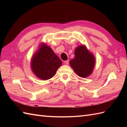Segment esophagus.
Here are the masks:
<instances>
[{"label": "esophagus", "mask_w": 127, "mask_h": 127, "mask_svg": "<svg viewBox=\"0 0 127 127\" xmlns=\"http://www.w3.org/2000/svg\"><path fill=\"white\" fill-rule=\"evenodd\" d=\"M64 63H65L66 65H68V64H69V60H66V61H64Z\"/></svg>", "instance_id": "1"}]
</instances>
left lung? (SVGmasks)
Returning a JSON list of instances; mask_svg holds the SVG:
<instances>
[{"instance_id": "obj_1", "label": "left lung", "mask_w": 127, "mask_h": 127, "mask_svg": "<svg viewBox=\"0 0 127 127\" xmlns=\"http://www.w3.org/2000/svg\"><path fill=\"white\" fill-rule=\"evenodd\" d=\"M69 64L78 76L86 78L92 74L95 59L85 45H81L75 48L74 58Z\"/></svg>"}]
</instances>
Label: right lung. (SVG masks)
<instances>
[{
	"mask_svg": "<svg viewBox=\"0 0 127 127\" xmlns=\"http://www.w3.org/2000/svg\"><path fill=\"white\" fill-rule=\"evenodd\" d=\"M62 64L61 59L52 48L44 42L40 44L31 61L32 71L42 80H49L55 76Z\"/></svg>",
	"mask_w": 127,
	"mask_h": 127,
	"instance_id": "add662e5",
	"label": "right lung"
}]
</instances>
